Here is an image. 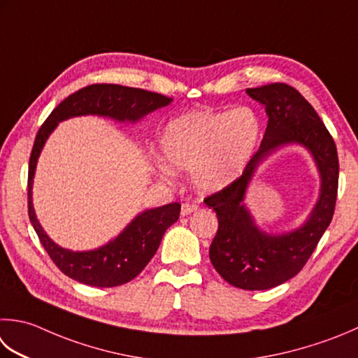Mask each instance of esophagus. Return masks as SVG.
<instances>
[{
    "label": "esophagus",
    "mask_w": 358,
    "mask_h": 358,
    "mask_svg": "<svg viewBox=\"0 0 358 358\" xmlns=\"http://www.w3.org/2000/svg\"><path fill=\"white\" fill-rule=\"evenodd\" d=\"M197 209L199 206L194 205V203H183V205H181V215H189L197 211Z\"/></svg>",
    "instance_id": "1"
}]
</instances>
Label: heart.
<instances>
[{"mask_svg":"<svg viewBox=\"0 0 358 358\" xmlns=\"http://www.w3.org/2000/svg\"><path fill=\"white\" fill-rule=\"evenodd\" d=\"M261 139V117L253 108L237 107L195 110L175 117L161 133L159 145L173 167L191 169L194 186L211 194L239 180L255 158ZM166 164L155 161L161 177L173 175L171 165Z\"/></svg>","mask_w":358,"mask_h":358,"instance_id":"b5f03b06","label":"heart"}]
</instances>
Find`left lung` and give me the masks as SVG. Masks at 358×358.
<instances>
[{"instance_id":"8db88e82","label":"left lung","mask_w":358,"mask_h":358,"mask_svg":"<svg viewBox=\"0 0 358 358\" xmlns=\"http://www.w3.org/2000/svg\"><path fill=\"white\" fill-rule=\"evenodd\" d=\"M247 94L265 107L267 130L242 177L205 199L219 219L209 259L217 273L237 289L267 290L298 275L331 223L338 189V155L317 111L293 87L270 83L248 88ZM292 143L304 146L313 155L320 175V194L303 226L271 235L257 225L244 205V197L257 167Z\"/></svg>"}]
</instances>
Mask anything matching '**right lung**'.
<instances>
[{
    "label": "right lung",
    "instance_id": "obj_1",
    "mask_svg": "<svg viewBox=\"0 0 358 358\" xmlns=\"http://www.w3.org/2000/svg\"><path fill=\"white\" fill-rule=\"evenodd\" d=\"M172 99L141 88H130L113 83H96L76 91L60 102L48 116L37 133L29 158L27 175V211L29 220L43 245L62 273L74 281L91 287H117L135 279L150 262L161 243L166 229L178 220L180 203L145 209L139 213L121 234L102 247L88 251H71L60 247L49 237L35 215L32 186L35 167L46 139L59 122L76 116H102L117 122L136 124L152 111L166 107Z\"/></svg>",
    "mask_w": 358,
    "mask_h": 358
}]
</instances>
